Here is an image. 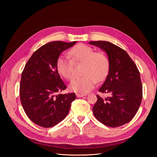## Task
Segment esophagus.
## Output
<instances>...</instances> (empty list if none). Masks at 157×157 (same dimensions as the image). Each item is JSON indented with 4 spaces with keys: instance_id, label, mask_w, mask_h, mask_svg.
I'll return each instance as SVG.
<instances>
[{
    "instance_id": "1",
    "label": "esophagus",
    "mask_w": 157,
    "mask_h": 157,
    "mask_svg": "<svg viewBox=\"0 0 157 157\" xmlns=\"http://www.w3.org/2000/svg\"><path fill=\"white\" fill-rule=\"evenodd\" d=\"M76 96H77V98H81L84 96H86V94H76Z\"/></svg>"
}]
</instances>
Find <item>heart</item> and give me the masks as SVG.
Returning <instances> with one entry per match:
<instances>
[{
	"label": "heart",
	"instance_id": "b5f03b06",
	"mask_svg": "<svg viewBox=\"0 0 157 157\" xmlns=\"http://www.w3.org/2000/svg\"><path fill=\"white\" fill-rule=\"evenodd\" d=\"M69 57L60 55L56 60V69L59 74L66 79L73 77V63H82L83 76L76 78L70 84V89L77 93H86L96 84L105 78L109 71V59L101 52H95L88 45L78 44L71 48Z\"/></svg>",
	"mask_w": 157,
	"mask_h": 157
}]
</instances>
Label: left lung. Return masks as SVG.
Instances as JSON below:
<instances>
[{"mask_svg": "<svg viewBox=\"0 0 157 157\" xmlns=\"http://www.w3.org/2000/svg\"><path fill=\"white\" fill-rule=\"evenodd\" d=\"M90 44L105 51L109 59V74L99 92L110 93L105 101L97 95L94 117L109 127L129 122L141 105L143 91L140 71L127 52L107 41H91Z\"/></svg>", "mask_w": 157, "mask_h": 157, "instance_id": "8db88e82", "label": "left lung"}]
</instances>
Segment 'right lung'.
<instances>
[{"label": "right lung", "instance_id": "add662e5", "mask_svg": "<svg viewBox=\"0 0 157 157\" xmlns=\"http://www.w3.org/2000/svg\"><path fill=\"white\" fill-rule=\"evenodd\" d=\"M76 42H48L36 50L25 64L20 81V100L27 116L37 125L50 128L58 124L76 99L75 93L58 94L67 86L56 69L60 54Z\"/></svg>", "mask_w": 157, "mask_h": 157}]
</instances>
